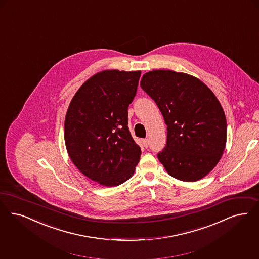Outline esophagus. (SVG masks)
I'll return each mask as SVG.
<instances>
[{
	"label": "esophagus",
	"mask_w": 259,
	"mask_h": 259,
	"mask_svg": "<svg viewBox=\"0 0 259 259\" xmlns=\"http://www.w3.org/2000/svg\"><path fill=\"white\" fill-rule=\"evenodd\" d=\"M142 143H143V145H144L145 147H147L148 145H149V141H148L147 139H143V140H142Z\"/></svg>",
	"instance_id": "esophagus-1"
}]
</instances>
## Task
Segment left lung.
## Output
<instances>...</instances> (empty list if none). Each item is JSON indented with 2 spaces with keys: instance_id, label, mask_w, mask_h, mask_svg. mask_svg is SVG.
Instances as JSON below:
<instances>
[{
  "instance_id": "1",
  "label": "left lung",
  "mask_w": 259,
  "mask_h": 259,
  "mask_svg": "<svg viewBox=\"0 0 259 259\" xmlns=\"http://www.w3.org/2000/svg\"><path fill=\"white\" fill-rule=\"evenodd\" d=\"M142 89L157 104L167 125L165 148L158 159L169 176L195 182L219 163L227 144V119L216 95L186 73H145Z\"/></svg>"
}]
</instances>
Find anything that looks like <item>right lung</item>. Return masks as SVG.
<instances>
[{
	"instance_id": "add662e5",
	"label": "right lung",
	"mask_w": 259,
	"mask_h": 259,
	"mask_svg": "<svg viewBox=\"0 0 259 259\" xmlns=\"http://www.w3.org/2000/svg\"><path fill=\"white\" fill-rule=\"evenodd\" d=\"M141 71L104 70L75 93L64 121V142L73 164L98 184L118 186L134 175L141 157L128 128V106Z\"/></svg>"
}]
</instances>
